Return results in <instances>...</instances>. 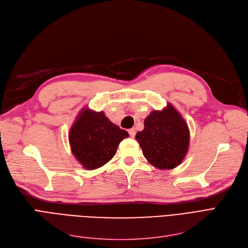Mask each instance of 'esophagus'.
Returning a JSON list of instances; mask_svg holds the SVG:
<instances>
[{
	"label": "esophagus",
	"instance_id": "esophagus-1",
	"mask_svg": "<svg viewBox=\"0 0 248 248\" xmlns=\"http://www.w3.org/2000/svg\"><path fill=\"white\" fill-rule=\"evenodd\" d=\"M128 132H129V135H130L131 137H134V136H135V134H136V130H135V128H131V129H129Z\"/></svg>",
	"mask_w": 248,
	"mask_h": 248
}]
</instances>
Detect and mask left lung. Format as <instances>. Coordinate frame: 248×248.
<instances>
[{
  "label": "left lung",
  "instance_id": "left-lung-1",
  "mask_svg": "<svg viewBox=\"0 0 248 248\" xmlns=\"http://www.w3.org/2000/svg\"><path fill=\"white\" fill-rule=\"evenodd\" d=\"M135 138L150 164L159 170H170L185 158L190 131L181 114L168 104L167 108L152 111L145 118L144 129Z\"/></svg>",
  "mask_w": 248,
  "mask_h": 248
}]
</instances>
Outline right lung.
<instances>
[{
    "label": "right lung",
    "instance_id": "obj_1",
    "mask_svg": "<svg viewBox=\"0 0 248 248\" xmlns=\"http://www.w3.org/2000/svg\"><path fill=\"white\" fill-rule=\"evenodd\" d=\"M128 132L112 123L104 112L82 109L69 130L73 155L86 170H96L113 158Z\"/></svg>",
    "mask_w": 248,
    "mask_h": 248
}]
</instances>
